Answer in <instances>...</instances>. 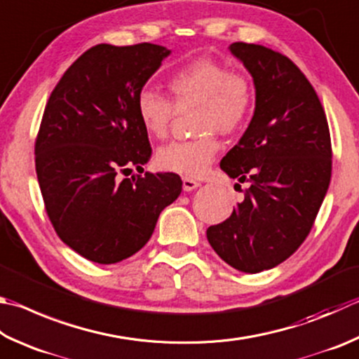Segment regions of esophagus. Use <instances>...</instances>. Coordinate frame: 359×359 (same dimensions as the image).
Segmentation results:
<instances>
[{
    "instance_id": "esophagus-1",
    "label": "esophagus",
    "mask_w": 359,
    "mask_h": 359,
    "mask_svg": "<svg viewBox=\"0 0 359 359\" xmlns=\"http://www.w3.org/2000/svg\"><path fill=\"white\" fill-rule=\"evenodd\" d=\"M182 182H184V190L185 191H193L194 188L199 187V182L191 179V177H184V179H182Z\"/></svg>"
}]
</instances>
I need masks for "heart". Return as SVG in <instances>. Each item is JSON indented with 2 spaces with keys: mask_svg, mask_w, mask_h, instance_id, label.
<instances>
[{
  "mask_svg": "<svg viewBox=\"0 0 359 359\" xmlns=\"http://www.w3.org/2000/svg\"><path fill=\"white\" fill-rule=\"evenodd\" d=\"M169 100L152 89L136 97V114L154 138H165L175 111L196 108L198 138L172 141L155 154V165L166 172L196 177L218 152L215 132L232 135L250 122L256 88L245 70L229 69L213 57L201 56L175 69L166 80Z\"/></svg>",
  "mask_w": 359,
  "mask_h": 359,
  "instance_id": "heart-1",
  "label": "heart"
}]
</instances>
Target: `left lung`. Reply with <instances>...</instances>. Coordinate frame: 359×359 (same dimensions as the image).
Returning a JSON list of instances; mask_svg holds the SVG:
<instances>
[{"label": "left lung", "mask_w": 359, "mask_h": 359, "mask_svg": "<svg viewBox=\"0 0 359 359\" xmlns=\"http://www.w3.org/2000/svg\"><path fill=\"white\" fill-rule=\"evenodd\" d=\"M256 88L254 116L219 166L240 184L243 201L207 229L215 252L236 270L259 273L284 262L304 242L331 179V138L308 78L264 45L236 42Z\"/></svg>", "instance_id": "1"}]
</instances>
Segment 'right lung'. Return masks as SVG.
<instances>
[{
	"label": "right lung",
	"instance_id": "1",
	"mask_svg": "<svg viewBox=\"0 0 359 359\" xmlns=\"http://www.w3.org/2000/svg\"><path fill=\"white\" fill-rule=\"evenodd\" d=\"M171 50L99 43L62 75L45 107L34 154L45 210L84 259L116 264L144 246L161 210L179 198L174 172L133 174L151 158L136 97Z\"/></svg>",
	"mask_w": 359,
	"mask_h": 359
}]
</instances>
